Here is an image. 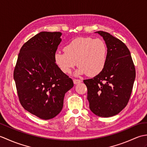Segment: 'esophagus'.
<instances>
[{"instance_id": "esophagus-1", "label": "esophagus", "mask_w": 147, "mask_h": 147, "mask_svg": "<svg viewBox=\"0 0 147 147\" xmlns=\"http://www.w3.org/2000/svg\"><path fill=\"white\" fill-rule=\"evenodd\" d=\"M82 82V81L80 80H77V79H74L73 80V83H74V85H77V84L80 83Z\"/></svg>"}]
</instances>
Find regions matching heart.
<instances>
[{"instance_id": "heart-1", "label": "heart", "mask_w": 147, "mask_h": 147, "mask_svg": "<svg viewBox=\"0 0 147 147\" xmlns=\"http://www.w3.org/2000/svg\"><path fill=\"white\" fill-rule=\"evenodd\" d=\"M64 52L57 51L54 62L62 73L69 74L76 65L79 67L76 76L86 74L94 76L104 70L107 62V48L100 39L80 37L72 40L64 47Z\"/></svg>"}]
</instances>
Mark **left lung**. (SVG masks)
I'll use <instances>...</instances> for the list:
<instances>
[{"label": "left lung", "instance_id": "left-lung-1", "mask_svg": "<svg viewBox=\"0 0 147 147\" xmlns=\"http://www.w3.org/2000/svg\"><path fill=\"white\" fill-rule=\"evenodd\" d=\"M107 48V62L100 73L83 80L88 89L87 99L91 111L102 117L119 113L128 103L136 71L130 52L120 40L98 31Z\"/></svg>", "mask_w": 147, "mask_h": 147}]
</instances>
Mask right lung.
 <instances>
[{"mask_svg":"<svg viewBox=\"0 0 147 147\" xmlns=\"http://www.w3.org/2000/svg\"><path fill=\"white\" fill-rule=\"evenodd\" d=\"M61 35V32H42L30 38L21 47L14 71L21 104L45 120L60 113L65 93L74 86L54 62Z\"/></svg>","mask_w":147,"mask_h":147,"instance_id":"add662e5","label":"right lung"}]
</instances>
